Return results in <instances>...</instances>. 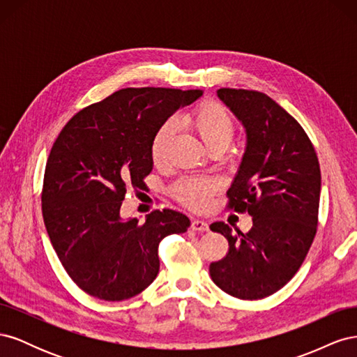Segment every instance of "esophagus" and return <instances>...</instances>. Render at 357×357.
<instances>
[{"instance_id":"esophagus-1","label":"esophagus","mask_w":357,"mask_h":357,"mask_svg":"<svg viewBox=\"0 0 357 357\" xmlns=\"http://www.w3.org/2000/svg\"><path fill=\"white\" fill-rule=\"evenodd\" d=\"M190 229L198 231V232H205V231H208V223L201 220V219H193L190 223Z\"/></svg>"}]
</instances>
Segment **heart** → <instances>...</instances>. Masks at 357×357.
I'll list each match as a JSON object with an SVG mask.
<instances>
[{
	"label": "heart",
	"instance_id": "1",
	"mask_svg": "<svg viewBox=\"0 0 357 357\" xmlns=\"http://www.w3.org/2000/svg\"><path fill=\"white\" fill-rule=\"evenodd\" d=\"M183 122L195 132L207 149H226L235 135L236 126L231 113L219 102H202L183 117ZM174 134L172 122H165L158 128L152 143H150V156L155 165H162L165 160L168 144ZM220 183L213 177H186L178 180L172 193L186 207L201 210L208 204L210 198L219 190Z\"/></svg>",
	"mask_w": 357,
	"mask_h": 357
}]
</instances>
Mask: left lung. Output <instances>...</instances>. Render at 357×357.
<instances>
[{
    "instance_id": "1",
    "label": "left lung",
    "mask_w": 357,
    "mask_h": 357,
    "mask_svg": "<svg viewBox=\"0 0 357 357\" xmlns=\"http://www.w3.org/2000/svg\"><path fill=\"white\" fill-rule=\"evenodd\" d=\"M218 96L245 129V150L228 190V207L247 211V234L225 222L210 225L229 250L210 265L211 280L240 299L275 294L296 274L317 231L320 165L302 126L273 98L257 91L222 88Z\"/></svg>"
}]
</instances>
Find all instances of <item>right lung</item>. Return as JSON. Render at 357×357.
I'll return each instance as SVG.
<instances>
[{"mask_svg":"<svg viewBox=\"0 0 357 357\" xmlns=\"http://www.w3.org/2000/svg\"><path fill=\"white\" fill-rule=\"evenodd\" d=\"M202 91L126 88L74 114L53 143L41 210L50 243L73 282L102 301L129 299L159 273L158 247L190 226L164 208L146 222L121 218L128 188L143 189L153 168L158 128Z\"/></svg>","mask_w":357,"mask_h":357,"instance_id":"add662e5","label":"right lung"}]
</instances>
